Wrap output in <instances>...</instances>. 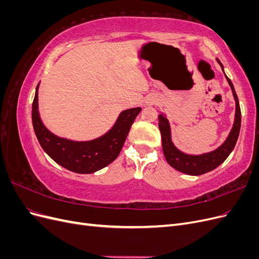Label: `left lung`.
I'll use <instances>...</instances> for the list:
<instances>
[{"label":"left lung","instance_id":"left-lung-1","mask_svg":"<svg viewBox=\"0 0 259 259\" xmlns=\"http://www.w3.org/2000/svg\"><path fill=\"white\" fill-rule=\"evenodd\" d=\"M219 66L222 67L223 72L227 82H228L230 89L232 91V95L236 101V113H234V121L231 127V131L227 136L225 142L216 148L215 150H211L209 152H204L200 154H188L183 152L182 150L174 145L173 140H171V130L169 121L166 117L165 113L161 112L159 114V128L161 132V138H162V149L165 160L171 167H174L176 170L191 176H198L208 173V171L215 169L221 164L228 158L229 154L232 152L234 146L237 144V140L240 134L241 128V109L239 99L234 91L232 82L228 79L224 71V66L222 62L216 59Z\"/></svg>","mask_w":259,"mask_h":259}]
</instances>
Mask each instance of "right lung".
<instances>
[{"label":"right lung","instance_id":"obj_1","mask_svg":"<svg viewBox=\"0 0 259 259\" xmlns=\"http://www.w3.org/2000/svg\"><path fill=\"white\" fill-rule=\"evenodd\" d=\"M38 86L32 104V124L43 150L60 166L77 174H93L106 167L119 155L130 128L142 108L123 110L113 126L95 139L76 142L55 135L45 126L38 112Z\"/></svg>","mask_w":259,"mask_h":259}]
</instances>
